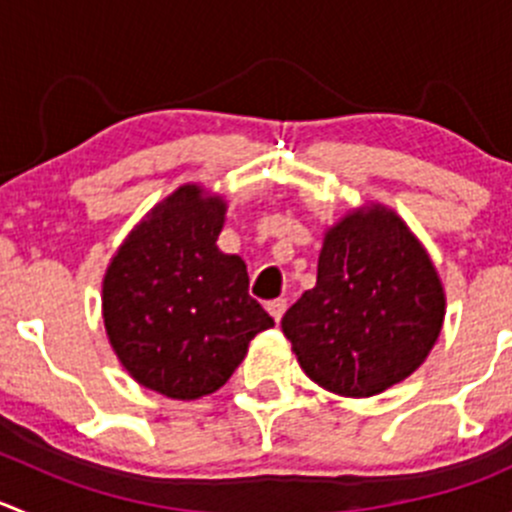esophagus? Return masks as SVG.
<instances>
[{
	"mask_svg": "<svg viewBox=\"0 0 512 512\" xmlns=\"http://www.w3.org/2000/svg\"><path fill=\"white\" fill-rule=\"evenodd\" d=\"M285 310H287V300H270L267 302V312H270L272 317H275V322H280L282 320V315H285Z\"/></svg>",
	"mask_w": 512,
	"mask_h": 512,
	"instance_id": "1",
	"label": "esophagus"
}]
</instances>
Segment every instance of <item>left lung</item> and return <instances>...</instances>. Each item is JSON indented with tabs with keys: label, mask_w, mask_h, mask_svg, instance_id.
I'll use <instances>...</instances> for the list:
<instances>
[{
	"label": "left lung",
	"mask_w": 512,
	"mask_h": 512,
	"mask_svg": "<svg viewBox=\"0 0 512 512\" xmlns=\"http://www.w3.org/2000/svg\"><path fill=\"white\" fill-rule=\"evenodd\" d=\"M443 285L398 215H347L325 235L317 282L282 317L302 370L367 398L418 370L440 335Z\"/></svg>",
	"instance_id": "left-lung-1"
}]
</instances>
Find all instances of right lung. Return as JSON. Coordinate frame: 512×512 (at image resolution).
Segmentation results:
<instances>
[{"label": "right lung", "mask_w": 512, "mask_h": 512, "mask_svg": "<svg viewBox=\"0 0 512 512\" xmlns=\"http://www.w3.org/2000/svg\"><path fill=\"white\" fill-rule=\"evenodd\" d=\"M225 202L180 187L127 237L104 277L109 342L140 385L195 400L220 390L257 332L247 265L217 250Z\"/></svg>", "instance_id": "1"}]
</instances>
